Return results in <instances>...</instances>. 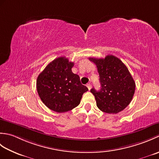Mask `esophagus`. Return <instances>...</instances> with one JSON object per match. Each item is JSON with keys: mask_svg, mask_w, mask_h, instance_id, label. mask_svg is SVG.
Listing matches in <instances>:
<instances>
[{"mask_svg": "<svg viewBox=\"0 0 159 159\" xmlns=\"http://www.w3.org/2000/svg\"><path fill=\"white\" fill-rule=\"evenodd\" d=\"M87 88L89 89V90H90L91 89V87H92V85H91L90 83H87Z\"/></svg>", "mask_w": 159, "mask_h": 159, "instance_id": "obj_1", "label": "esophagus"}]
</instances>
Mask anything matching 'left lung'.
<instances>
[{"label":"left lung","mask_w":159,"mask_h":159,"mask_svg":"<svg viewBox=\"0 0 159 159\" xmlns=\"http://www.w3.org/2000/svg\"><path fill=\"white\" fill-rule=\"evenodd\" d=\"M96 65L101 88L91 92L95 96L96 105L104 113L116 114L131 102L135 90V83L127 67L117 57L107 55L104 59L90 57Z\"/></svg>","instance_id":"8db88e82"}]
</instances>
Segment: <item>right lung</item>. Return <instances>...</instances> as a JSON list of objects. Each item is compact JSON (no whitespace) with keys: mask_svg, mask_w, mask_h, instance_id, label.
<instances>
[{"mask_svg":"<svg viewBox=\"0 0 159 159\" xmlns=\"http://www.w3.org/2000/svg\"><path fill=\"white\" fill-rule=\"evenodd\" d=\"M73 62L65 57L54 59L39 74L36 86L39 96L45 105L55 112L73 109L80 102L87 87L72 71Z\"/></svg>","mask_w":159,"mask_h":159,"instance_id":"right-lung-1","label":"right lung"}]
</instances>
